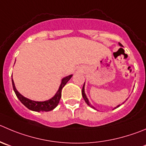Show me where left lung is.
Segmentation results:
<instances>
[{"label":"left lung","mask_w":146,"mask_h":146,"mask_svg":"<svg viewBox=\"0 0 146 146\" xmlns=\"http://www.w3.org/2000/svg\"><path fill=\"white\" fill-rule=\"evenodd\" d=\"M119 45L121 46H123V45H122V44H120V43H119ZM82 97H83V98H84V101H85L86 103H87V105H89V106L92 107V108H94V107L92 106V105H90V102H89V100H88V99H87V97H86L85 93H84V86H83V87H82ZM119 106H120V105H118V106H117V107H116V108H115H115H118Z\"/></svg>","instance_id":"1"}]
</instances>
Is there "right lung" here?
Masks as SVG:
<instances>
[{"label": "right lung", "instance_id": "1", "mask_svg": "<svg viewBox=\"0 0 146 146\" xmlns=\"http://www.w3.org/2000/svg\"><path fill=\"white\" fill-rule=\"evenodd\" d=\"M72 77V75H69L68 76V77H64V78L62 80L61 85L60 87H59V90L57 91V92L56 93V95H55L53 98H51V99L46 101H44V102H36V101L31 100L24 98L23 95H21L20 93H19V92L17 91V90L16 89L14 82H13V79H12V84H13V90H14L17 98H19V100L21 102V103L23 104V105H25L28 109L31 110L36 111V112H48V111H51L52 110H54L56 106H57L58 104H59V100H60L61 99V97H62V88L64 87L65 84L67 83V82L70 80Z\"/></svg>", "mask_w": 146, "mask_h": 146}]
</instances>
